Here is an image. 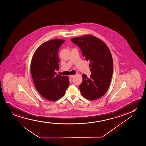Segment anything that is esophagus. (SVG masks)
I'll use <instances>...</instances> for the list:
<instances>
[{
	"mask_svg": "<svg viewBox=\"0 0 146 146\" xmlns=\"http://www.w3.org/2000/svg\"><path fill=\"white\" fill-rule=\"evenodd\" d=\"M74 77H75V75H70V76H69V77H70L71 79H72V78H74Z\"/></svg>",
	"mask_w": 146,
	"mask_h": 146,
	"instance_id": "esophagus-1",
	"label": "esophagus"
}]
</instances>
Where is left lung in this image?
Segmentation results:
<instances>
[{
	"label": "left lung",
	"mask_w": 146,
	"mask_h": 146,
	"mask_svg": "<svg viewBox=\"0 0 146 146\" xmlns=\"http://www.w3.org/2000/svg\"><path fill=\"white\" fill-rule=\"evenodd\" d=\"M71 40L80 48L86 60L90 62L92 74L90 77L83 74V81L79 86L82 95L90 100L99 99L108 91L113 74V60L110 49L104 42L91 35Z\"/></svg>",
	"instance_id": "8db88e82"
}]
</instances>
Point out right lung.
I'll return each mask as SVG.
<instances>
[{"mask_svg": "<svg viewBox=\"0 0 146 146\" xmlns=\"http://www.w3.org/2000/svg\"><path fill=\"white\" fill-rule=\"evenodd\" d=\"M65 40H50L38 47L33 56L31 72L37 91L44 98L55 101L65 95L70 82L67 76L56 75L59 68L58 49Z\"/></svg>", "mask_w": 146, "mask_h": 146, "instance_id": "add662e5", "label": "right lung"}]
</instances>
